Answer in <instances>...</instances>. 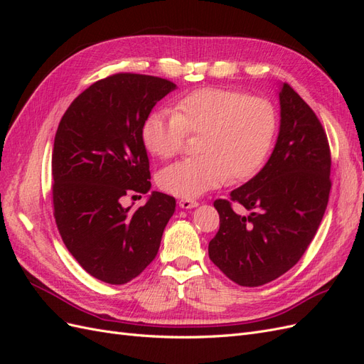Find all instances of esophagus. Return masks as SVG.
Here are the masks:
<instances>
[{"label": "esophagus", "mask_w": 364, "mask_h": 364, "mask_svg": "<svg viewBox=\"0 0 364 364\" xmlns=\"http://www.w3.org/2000/svg\"><path fill=\"white\" fill-rule=\"evenodd\" d=\"M196 206H199V202L191 200V199H182V200H179V208H182V209H193Z\"/></svg>", "instance_id": "esophagus-1"}]
</instances>
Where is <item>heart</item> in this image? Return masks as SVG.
Masks as SVG:
<instances>
[{
  "label": "heart",
  "mask_w": 364,
  "mask_h": 364,
  "mask_svg": "<svg viewBox=\"0 0 364 364\" xmlns=\"http://www.w3.org/2000/svg\"><path fill=\"white\" fill-rule=\"evenodd\" d=\"M278 130L270 102L245 92L205 87L176 105V111L153 112L142 127L147 150L168 159L181 151L186 132L202 134L197 158L165 167L159 186L173 196L194 199L225 183L250 178L266 162Z\"/></svg>",
  "instance_id": "1"
}]
</instances>
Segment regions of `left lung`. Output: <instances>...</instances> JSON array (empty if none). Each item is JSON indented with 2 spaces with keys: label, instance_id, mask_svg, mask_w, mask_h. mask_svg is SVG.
I'll use <instances>...</instances> for the list:
<instances>
[{
  "label": "left lung",
  "instance_id": "1",
  "mask_svg": "<svg viewBox=\"0 0 364 364\" xmlns=\"http://www.w3.org/2000/svg\"><path fill=\"white\" fill-rule=\"evenodd\" d=\"M279 132L266 165L230 199L215 200L220 229L209 258L243 287L279 278L301 259L322 222L331 190V155L321 121L287 83L278 85Z\"/></svg>",
  "mask_w": 364,
  "mask_h": 364
}]
</instances>
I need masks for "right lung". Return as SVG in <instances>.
Wrapping results in <instances>:
<instances>
[{"label":"right lung","instance_id":"add662e5","mask_svg":"<svg viewBox=\"0 0 364 364\" xmlns=\"http://www.w3.org/2000/svg\"><path fill=\"white\" fill-rule=\"evenodd\" d=\"M153 75L115 74L85 90L63 114L51 156L53 203L65 246L91 277L121 285L155 259L176 200L151 191L142 127L153 106L176 90ZM141 197V196H139Z\"/></svg>","mask_w":364,"mask_h":364}]
</instances>
